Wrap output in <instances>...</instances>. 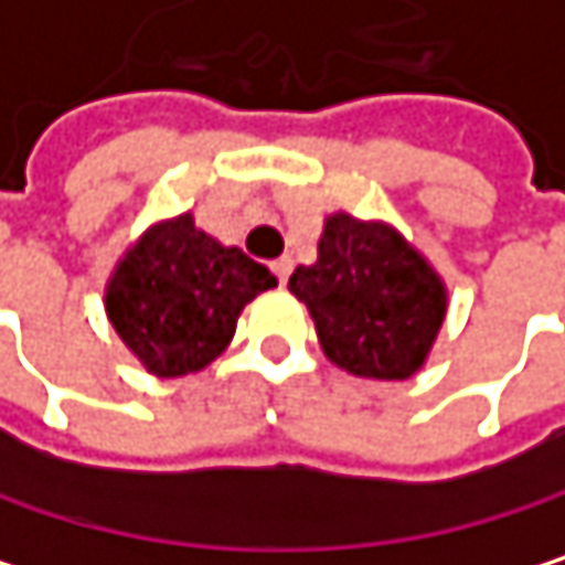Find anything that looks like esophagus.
I'll list each match as a JSON object with an SVG mask.
<instances>
[{
    "mask_svg": "<svg viewBox=\"0 0 565 565\" xmlns=\"http://www.w3.org/2000/svg\"><path fill=\"white\" fill-rule=\"evenodd\" d=\"M270 270H274V277L280 280V285H288V277L295 270V260L291 257H277V260H270Z\"/></svg>",
    "mask_w": 565,
    "mask_h": 565,
    "instance_id": "34e87169",
    "label": "esophagus"
}]
</instances>
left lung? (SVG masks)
Listing matches in <instances>:
<instances>
[{
    "label": "left lung",
    "mask_w": 565,
    "mask_h": 565,
    "mask_svg": "<svg viewBox=\"0 0 565 565\" xmlns=\"http://www.w3.org/2000/svg\"><path fill=\"white\" fill-rule=\"evenodd\" d=\"M308 305L324 354L358 377H411L447 311V291L430 264L387 224L334 214L318 244V264L288 280Z\"/></svg>",
    "instance_id": "obj_1"
}]
</instances>
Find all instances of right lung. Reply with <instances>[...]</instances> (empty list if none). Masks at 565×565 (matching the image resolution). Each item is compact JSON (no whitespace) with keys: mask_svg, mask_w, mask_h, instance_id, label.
<instances>
[{"mask_svg":"<svg viewBox=\"0 0 565 565\" xmlns=\"http://www.w3.org/2000/svg\"><path fill=\"white\" fill-rule=\"evenodd\" d=\"M277 277L241 247H221L191 214L151 227L115 267L105 311L118 338L158 377L207 367L237 315Z\"/></svg>","mask_w":565,"mask_h":565,"instance_id":"obj_1","label":"right lung"}]
</instances>
